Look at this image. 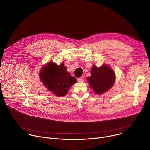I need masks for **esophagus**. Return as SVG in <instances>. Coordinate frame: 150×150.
<instances>
[{
    "label": "esophagus",
    "instance_id": "34e87169",
    "mask_svg": "<svg viewBox=\"0 0 150 150\" xmlns=\"http://www.w3.org/2000/svg\"><path fill=\"white\" fill-rule=\"evenodd\" d=\"M77 81H78V82H83V78H82V77L78 78L77 79Z\"/></svg>",
    "mask_w": 150,
    "mask_h": 150
}]
</instances>
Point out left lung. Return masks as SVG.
<instances>
[{
    "mask_svg": "<svg viewBox=\"0 0 150 150\" xmlns=\"http://www.w3.org/2000/svg\"><path fill=\"white\" fill-rule=\"evenodd\" d=\"M91 75L87 78L90 86L97 94H102L109 91L115 82L116 75L113 70L108 65L100 67L93 65Z\"/></svg>",
    "mask_w": 150,
    "mask_h": 150,
    "instance_id": "obj_1",
    "label": "left lung"
}]
</instances>
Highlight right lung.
Segmentation results:
<instances>
[{
	"mask_svg": "<svg viewBox=\"0 0 150 150\" xmlns=\"http://www.w3.org/2000/svg\"><path fill=\"white\" fill-rule=\"evenodd\" d=\"M39 78L45 87L57 97L66 95L69 88L76 82V79L67 72L64 63L60 65L53 62L46 63L42 67Z\"/></svg>",
	"mask_w": 150,
	"mask_h": 150,
	"instance_id": "1",
	"label": "right lung"
}]
</instances>
